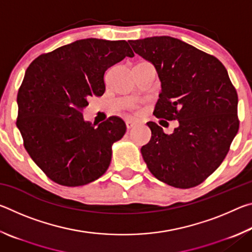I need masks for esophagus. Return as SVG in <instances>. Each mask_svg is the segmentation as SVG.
Instances as JSON below:
<instances>
[{
    "label": "esophagus",
    "instance_id": "34e87169",
    "mask_svg": "<svg viewBox=\"0 0 252 252\" xmlns=\"http://www.w3.org/2000/svg\"><path fill=\"white\" fill-rule=\"evenodd\" d=\"M136 123H138V121H135V120H132V119H127V120L126 121V127L127 129H131V127H133Z\"/></svg>",
    "mask_w": 252,
    "mask_h": 252
}]
</instances>
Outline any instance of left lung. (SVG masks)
Here are the masks:
<instances>
[{
    "mask_svg": "<svg viewBox=\"0 0 252 252\" xmlns=\"http://www.w3.org/2000/svg\"><path fill=\"white\" fill-rule=\"evenodd\" d=\"M140 57L156 66L161 80L153 114L178 120L172 134L148 122L150 142L141 148L158 180L190 189L219 168L238 133V93L218 59L170 36L129 41Z\"/></svg>",
    "mask_w": 252,
    "mask_h": 252,
    "instance_id": "left-lung-1",
    "label": "left lung"
}]
</instances>
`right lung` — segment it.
I'll return each mask as SVG.
<instances>
[{"instance_id":"1","label":"right lung","mask_w":252,"mask_h":252,"mask_svg":"<svg viewBox=\"0 0 252 252\" xmlns=\"http://www.w3.org/2000/svg\"><path fill=\"white\" fill-rule=\"evenodd\" d=\"M126 57H134L126 41L85 39L41 54L25 71L16 126L30 157L58 185H88L108 170L126 123L110 117L95 127L83 109L103 95L104 72Z\"/></svg>"}]
</instances>
